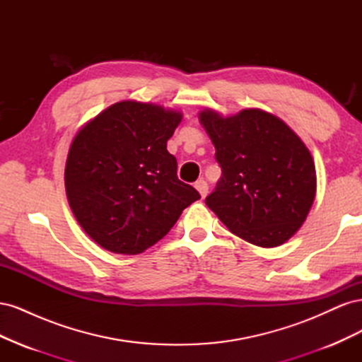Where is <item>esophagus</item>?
Wrapping results in <instances>:
<instances>
[{"label": "esophagus", "instance_id": "1", "mask_svg": "<svg viewBox=\"0 0 362 362\" xmlns=\"http://www.w3.org/2000/svg\"><path fill=\"white\" fill-rule=\"evenodd\" d=\"M194 187H196V190L201 193L202 198H205L206 193H208V184H206V181L205 180H198V181L194 182Z\"/></svg>", "mask_w": 362, "mask_h": 362}]
</instances>
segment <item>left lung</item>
Returning a JSON list of instances; mask_svg holds the SVG:
<instances>
[{"label":"left lung","mask_w":362,"mask_h":362,"mask_svg":"<svg viewBox=\"0 0 362 362\" xmlns=\"http://www.w3.org/2000/svg\"><path fill=\"white\" fill-rule=\"evenodd\" d=\"M201 124L222 169L205 204L229 231L261 247L296 234L315 196V168L303 141L281 119L257 108L222 117L204 110Z\"/></svg>","instance_id":"left-lung-1"}]
</instances>
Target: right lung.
Returning <instances> with one entry per match:
<instances>
[{"label": "right lung", "instance_id": "right-lung-1", "mask_svg": "<svg viewBox=\"0 0 362 362\" xmlns=\"http://www.w3.org/2000/svg\"><path fill=\"white\" fill-rule=\"evenodd\" d=\"M181 115L136 101L98 115L72 140L64 169L72 213L93 242L134 255L156 245L201 194L178 180L168 140Z\"/></svg>", "mask_w": 362, "mask_h": 362}]
</instances>
